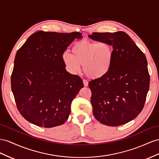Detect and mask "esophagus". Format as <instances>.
Segmentation results:
<instances>
[{"mask_svg": "<svg viewBox=\"0 0 159 159\" xmlns=\"http://www.w3.org/2000/svg\"><path fill=\"white\" fill-rule=\"evenodd\" d=\"M83 84L84 87H88L89 86V83L87 80H83Z\"/></svg>", "mask_w": 159, "mask_h": 159, "instance_id": "34e87169", "label": "esophagus"}]
</instances>
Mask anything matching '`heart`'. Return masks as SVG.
<instances>
[{
  "instance_id": "obj_1",
  "label": "heart",
  "mask_w": 159,
  "mask_h": 159,
  "mask_svg": "<svg viewBox=\"0 0 159 159\" xmlns=\"http://www.w3.org/2000/svg\"><path fill=\"white\" fill-rule=\"evenodd\" d=\"M72 54L65 52L62 61L66 69L72 74L78 73L83 65L84 75L92 79H98L110 72L113 60V49L104 42L80 40L74 44Z\"/></svg>"
}]
</instances>
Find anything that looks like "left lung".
<instances>
[{"label":"left lung","mask_w":159,"mask_h":159,"mask_svg":"<svg viewBox=\"0 0 159 159\" xmlns=\"http://www.w3.org/2000/svg\"><path fill=\"white\" fill-rule=\"evenodd\" d=\"M88 37L113 48L110 72L89 83L93 115L107 126L127 123L139 115L146 101L150 84L146 57L125 32L93 33Z\"/></svg>","instance_id":"obj_1"}]
</instances>
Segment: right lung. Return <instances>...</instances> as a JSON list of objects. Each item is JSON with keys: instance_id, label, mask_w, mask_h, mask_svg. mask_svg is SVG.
<instances>
[{"instance_id": "1", "label": "right lung", "mask_w": 159, "mask_h": 159, "mask_svg": "<svg viewBox=\"0 0 159 159\" xmlns=\"http://www.w3.org/2000/svg\"><path fill=\"white\" fill-rule=\"evenodd\" d=\"M82 38L77 32L38 31L18 50L11 89L18 110L30 123L52 128L68 119L72 100L84 85L78 75L66 70L62 55Z\"/></svg>"}]
</instances>
